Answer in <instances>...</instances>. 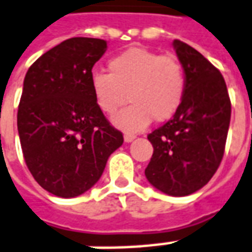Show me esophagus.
Segmentation results:
<instances>
[{
    "label": "esophagus",
    "mask_w": 252,
    "mask_h": 252,
    "mask_svg": "<svg viewBox=\"0 0 252 252\" xmlns=\"http://www.w3.org/2000/svg\"><path fill=\"white\" fill-rule=\"evenodd\" d=\"M135 138H136V136H135V135H132V133H126V135H124V140H126V143L132 142Z\"/></svg>",
    "instance_id": "obj_1"
}]
</instances>
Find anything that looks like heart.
Here are the masks:
<instances>
[{
    "label": "heart",
    "instance_id": "b5f03b06",
    "mask_svg": "<svg viewBox=\"0 0 252 252\" xmlns=\"http://www.w3.org/2000/svg\"><path fill=\"white\" fill-rule=\"evenodd\" d=\"M108 66L109 73H91L90 89L96 106L108 116L116 113L126 99L131 102L113 119L117 128L142 131L151 120L168 121L180 109L187 79L175 56L132 47L110 59Z\"/></svg>",
    "mask_w": 252,
    "mask_h": 252
}]
</instances>
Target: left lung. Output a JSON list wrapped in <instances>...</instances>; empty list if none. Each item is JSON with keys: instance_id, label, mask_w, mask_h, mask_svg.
<instances>
[{"instance_id": "left-lung-1", "label": "left lung", "mask_w": 252, "mask_h": 252, "mask_svg": "<svg viewBox=\"0 0 252 252\" xmlns=\"http://www.w3.org/2000/svg\"><path fill=\"white\" fill-rule=\"evenodd\" d=\"M176 54L187 87L177 113L149 133L154 153L144 170L153 187L186 196L206 186L221 163L230 121V99L221 72L179 39Z\"/></svg>"}]
</instances>
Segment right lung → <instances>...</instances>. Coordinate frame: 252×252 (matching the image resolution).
Instances as JSON below:
<instances>
[{
  "label": "right lung",
  "instance_id": "1",
  "mask_svg": "<svg viewBox=\"0 0 252 252\" xmlns=\"http://www.w3.org/2000/svg\"><path fill=\"white\" fill-rule=\"evenodd\" d=\"M106 49L103 39H66L42 54L24 77L17 110L23 156L36 183L56 196L89 191L124 142L90 89L91 69Z\"/></svg>",
  "mask_w": 252,
  "mask_h": 252
}]
</instances>
